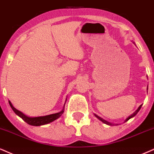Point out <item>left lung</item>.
<instances>
[{
	"mask_svg": "<svg viewBox=\"0 0 154 154\" xmlns=\"http://www.w3.org/2000/svg\"><path fill=\"white\" fill-rule=\"evenodd\" d=\"M147 90H148V87H147ZM141 106H142V104H141V105H140V106H139V107L138 108V109H137V110H135V112H133V114H132V115H131V116H129V117H128V118H127V119H126V120H125V122H127V121H128V120H130V119H131V118H132V117H134V116H135V115H137V113H138V112H139V110H140V108H141ZM94 115H95V117H97V118H98L99 120H101V121H102V122H104V124H106V125H113V124H112V123H111V122H107V121L104 120V119L101 118V117H99V116H98V115H95V114H94Z\"/></svg>",
	"mask_w": 154,
	"mask_h": 154,
	"instance_id": "obj_1",
	"label": "left lung"
}]
</instances>
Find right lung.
<instances>
[{"instance_id": "add662e5", "label": "right lung", "mask_w": 154, "mask_h": 154, "mask_svg": "<svg viewBox=\"0 0 154 154\" xmlns=\"http://www.w3.org/2000/svg\"><path fill=\"white\" fill-rule=\"evenodd\" d=\"M66 102H65V104H66ZM8 103L9 104H10L11 109H13V111H14V112L18 115V116L21 117V118L22 119L23 121H25L27 124L30 125H33V126H40V125H46V124L50 123V122H53L54 120H57V118H59V117L63 115V113L64 112V108H65V104H64V106H63V109L61 110L60 112L46 115V116L30 117L26 116V115H25L24 114L21 112L19 111L18 109H16V108L12 105L11 102L10 101H8Z\"/></svg>"}]
</instances>
